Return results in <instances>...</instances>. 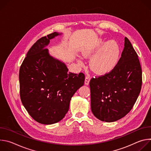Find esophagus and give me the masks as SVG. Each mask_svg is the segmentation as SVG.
<instances>
[{
	"label": "esophagus",
	"mask_w": 151,
	"mask_h": 151,
	"mask_svg": "<svg viewBox=\"0 0 151 151\" xmlns=\"http://www.w3.org/2000/svg\"><path fill=\"white\" fill-rule=\"evenodd\" d=\"M90 76H87L85 77V84L86 85H88L89 84V82H90Z\"/></svg>",
	"instance_id": "esophagus-1"
}]
</instances>
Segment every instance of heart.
I'll return each mask as SVG.
<instances>
[{"mask_svg":"<svg viewBox=\"0 0 151 151\" xmlns=\"http://www.w3.org/2000/svg\"><path fill=\"white\" fill-rule=\"evenodd\" d=\"M81 53L85 57H91L95 53L90 60V66L96 73L103 75L111 72L116 66L120 48L115 40L106 42L104 39L101 38L93 45L84 47Z\"/></svg>","mask_w":151,"mask_h":151,"instance_id":"b5f03b06","label":"heart"}]
</instances>
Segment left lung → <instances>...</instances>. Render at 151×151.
Instances as JSON below:
<instances>
[{"label": "left lung", "instance_id": "obj_1", "mask_svg": "<svg viewBox=\"0 0 151 151\" xmlns=\"http://www.w3.org/2000/svg\"><path fill=\"white\" fill-rule=\"evenodd\" d=\"M142 83L138 55L125 37L121 57L115 68L108 73L90 80L93 114L97 119L107 122L121 119L132 109Z\"/></svg>", "mask_w": 151, "mask_h": 151}]
</instances>
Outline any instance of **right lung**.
<instances>
[{
  "label": "right lung",
  "mask_w": 151,
  "mask_h": 151,
  "mask_svg": "<svg viewBox=\"0 0 151 151\" xmlns=\"http://www.w3.org/2000/svg\"><path fill=\"white\" fill-rule=\"evenodd\" d=\"M54 32L40 38L28 51L19 72L21 102L37 122L52 124L69 111L70 100L83 85L85 75L68 72L66 64L51 57L46 47Z\"/></svg>",
  "instance_id": "1"
}]
</instances>
